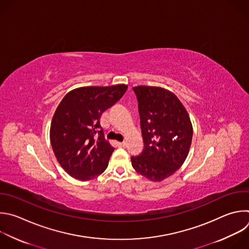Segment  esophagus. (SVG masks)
<instances>
[{
  "instance_id": "obj_1",
  "label": "esophagus",
  "mask_w": 249,
  "mask_h": 249,
  "mask_svg": "<svg viewBox=\"0 0 249 249\" xmlns=\"http://www.w3.org/2000/svg\"><path fill=\"white\" fill-rule=\"evenodd\" d=\"M117 144H118L119 146H125L126 142H117Z\"/></svg>"
}]
</instances>
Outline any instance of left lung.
<instances>
[{
  "instance_id": "left-lung-1",
  "label": "left lung",
  "mask_w": 249,
  "mask_h": 249,
  "mask_svg": "<svg viewBox=\"0 0 249 249\" xmlns=\"http://www.w3.org/2000/svg\"><path fill=\"white\" fill-rule=\"evenodd\" d=\"M139 103L143 150L132 156V166L142 176L161 182L185 162L193 139V125L172 92L151 86L133 87Z\"/></svg>"
}]
</instances>
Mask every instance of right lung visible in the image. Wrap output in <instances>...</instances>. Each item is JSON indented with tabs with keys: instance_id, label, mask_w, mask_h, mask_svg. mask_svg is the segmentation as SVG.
I'll return each mask as SVG.
<instances>
[{
	"instance_id": "right-lung-1",
	"label": "right lung",
	"mask_w": 249,
	"mask_h": 249,
	"mask_svg": "<svg viewBox=\"0 0 249 249\" xmlns=\"http://www.w3.org/2000/svg\"><path fill=\"white\" fill-rule=\"evenodd\" d=\"M127 88L125 84L77 88L67 93L56 107L50 140L58 163L71 177L88 181L107 169L114 147L105 139L101 116Z\"/></svg>"
}]
</instances>
